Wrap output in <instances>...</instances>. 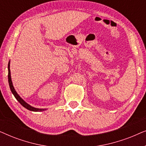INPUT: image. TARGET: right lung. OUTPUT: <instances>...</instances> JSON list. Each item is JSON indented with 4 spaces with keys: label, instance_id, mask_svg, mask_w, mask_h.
<instances>
[{
    "label": "right lung",
    "instance_id": "right-lung-1",
    "mask_svg": "<svg viewBox=\"0 0 146 146\" xmlns=\"http://www.w3.org/2000/svg\"><path fill=\"white\" fill-rule=\"evenodd\" d=\"M8 69H9V74H8V78H9V86H10V88H11V90L12 92V93L13 94V95L15 96V98L19 102L20 104L28 110L31 111H41L44 110V109H38V108H34L31 106H30L29 104H28L27 102H25V101L23 100V99L21 98V97L19 96V95L17 93V92L15 91V88H14V86L13 85V82H12L11 80V70H10V62H9V65H8Z\"/></svg>",
    "mask_w": 146,
    "mask_h": 146
}]
</instances>
